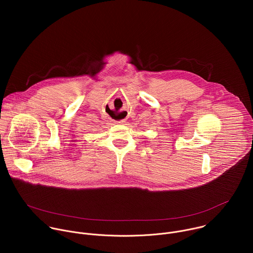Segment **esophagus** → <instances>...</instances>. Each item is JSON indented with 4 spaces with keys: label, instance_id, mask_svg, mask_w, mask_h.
Wrapping results in <instances>:
<instances>
[{
    "label": "esophagus",
    "instance_id": "obj_1",
    "mask_svg": "<svg viewBox=\"0 0 253 253\" xmlns=\"http://www.w3.org/2000/svg\"><path fill=\"white\" fill-rule=\"evenodd\" d=\"M118 123H121V122H120V121H119V122H118Z\"/></svg>",
    "mask_w": 253,
    "mask_h": 253
}]
</instances>
